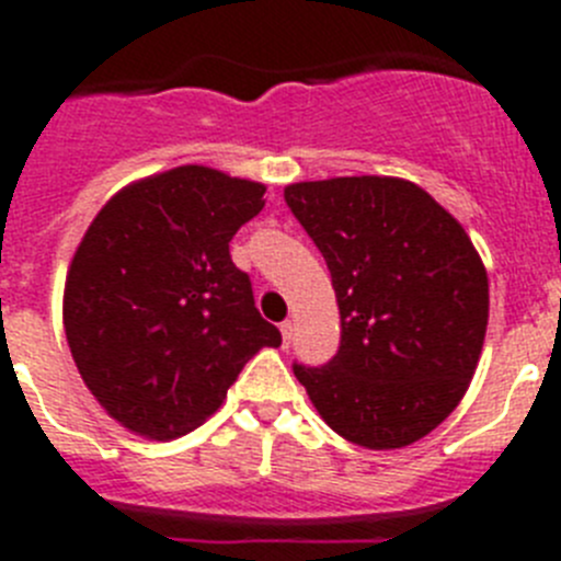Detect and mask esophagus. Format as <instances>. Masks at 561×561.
Listing matches in <instances>:
<instances>
[{
  "mask_svg": "<svg viewBox=\"0 0 561 561\" xmlns=\"http://www.w3.org/2000/svg\"><path fill=\"white\" fill-rule=\"evenodd\" d=\"M280 336H284V345L289 348V342H291V320H284L280 323Z\"/></svg>",
  "mask_w": 561,
  "mask_h": 561,
  "instance_id": "34e87169",
  "label": "esophagus"
}]
</instances>
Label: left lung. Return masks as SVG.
I'll return each instance as SVG.
<instances>
[{
  "mask_svg": "<svg viewBox=\"0 0 561 561\" xmlns=\"http://www.w3.org/2000/svg\"><path fill=\"white\" fill-rule=\"evenodd\" d=\"M295 219L323 252L340 306V351L297 381L334 433L399 449L463 399L489 325V277L463 227L396 176L286 185Z\"/></svg>",
  "mask_w": 561,
  "mask_h": 561,
  "instance_id": "obj_1",
  "label": "left lung"
}]
</instances>
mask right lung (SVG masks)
<instances>
[{
    "label": "right lung",
    "instance_id": "obj_1",
    "mask_svg": "<svg viewBox=\"0 0 561 561\" xmlns=\"http://www.w3.org/2000/svg\"><path fill=\"white\" fill-rule=\"evenodd\" d=\"M264 193L261 182L180 165L114 193L81 238L64 331L83 385L131 433H191L257 351L280 345L230 257Z\"/></svg>",
    "mask_w": 561,
    "mask_h": 561
}]
</instances>
